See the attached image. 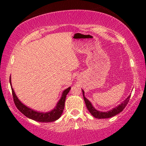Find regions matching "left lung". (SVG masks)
<instances>
[{
	"label": "left lung",
	"mask_w": 146,
	"mask_h": 146,
	"mask_svg": "<svg viewBox=\"0 0 146 146\" xmlns=\"http://www.w3.org/2000/svg\"><path fill=\"white\" fill-rule=\"evenodd\" d=\"M83 92V97H84V100L86 106L88 110L91 113V114L93 115L94 117H96V118H109V117H111L112 116H114V115L118 114L119 112H121V111H123V110L125 108V107L126 106L127 104H128V102L129 100V98H130V96H129L127 98V99L125 100L124 102H123V103H121L120 105H119L118 106L115 108L111 110L107 111V112H101V111H99L96 110L92 106V104L90 103L88 100L87 98H86L84 96V92L82 90Z\"/></svg>",
	"instance_id": "obj_1"
}]
</instances>
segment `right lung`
Wrapping results in <instances>:
<instances>
[{
  "instance_id": "add662e5",
  "label": "right lung",
  "mask_w": 146,
  "mask_h": 146,
  "mask_svg": "<svg viewBox=\"0 0 146 146\" xmlns=\"http://www.w3.org/2000/svg\"><path fill=\"white\" fill-rule=\"evenodd\" d=\"M10 83L11 84V78H10ZM70 88H71L69 87L68 88L65 90L63 92L62 96L60 100L58 102L56 106V108L53 110L46 113H41L34 111L33 110H31V108H28L24 105L23 104H22L21 101L18 99V98L16 96L15 92H14L11 86L12 94H13V100L16 107L25 116L29 117V118L33 119V120L40 121V122H50V121H54L56 120V119H58L61 116L62 113L63 112L64 108L66 97V95L68 94Z\"/></svg>"
}]
</instances>
